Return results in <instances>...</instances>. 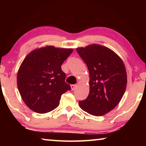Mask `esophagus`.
<instances>
[{
	"label": "esophagus",
	"instance_id": "1",
	"mask_svg": "<svg viewBox=\"0 0 146 146\" xmlns=\"http://www.w3.org/2000/svg\"><path fill=\"white\" fill-rule=\"evenodd\" d=\"M76 85H75V84H73V85H71V90L72 91H73V90H75V89H76Z\"/></svg>",
	"mask_w": 146,
	"mask_h": 146
}]
</instances>
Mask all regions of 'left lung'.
I'll use <instances>...</instances> for the list:
<instances>
[{
	"mask_svg": "<svg viewBox=\"0 0 146 146\" xmlns=\"http://www.w3.org/2000/svg\"><path fill=\"white\" fill-rule=\"evenodd\" d=\"M90 73V93L78 102L89 114L102 116L115 108L122 99L127 85L125 68L111 49L99 44L76 48Z\"/></svg>",
	"mask_w": 146,
	"mask_h": 146,
	"instance_id": "left-lung-1",
	"label": "left lung"
}]
</instances>
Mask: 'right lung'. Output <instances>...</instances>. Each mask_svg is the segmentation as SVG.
<instances>
[{
    "label": "right lung",
    "mask_w": 146,
    "mask_h": 146,
    "mask_svg": "<svg viewBox=\"0 0 146 146\" xmlns=\"http://www.w3.org/2000/svg\"><path fill=\"white\" fill-rule=\"evenodd\" d=\"M73 51L46 46L24 58L17 73V87L30 110L38 113L51 111L58 106L62 95L71 90L61 66Z\"/></svg>",
    "instance_id": "obj_1"
}]
</instances>
